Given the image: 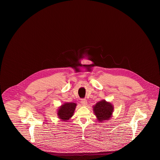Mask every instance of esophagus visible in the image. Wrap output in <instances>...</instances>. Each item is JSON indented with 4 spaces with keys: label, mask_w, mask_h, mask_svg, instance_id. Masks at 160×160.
<instances>
[{
    "label": "esophagus",
    "mask_w": 160,
    "mask_h": 160,
    "mask_svg": "<svg viewBox=\"0 0 160 160\" xmlns=\"http://www.w3.org/2000/svg\"><path fill=\"white\" fill-rule=\"evenodd\" d=\"M81 102H82V104L83 105V106H85V105H86L87 104V100L86 99H81Z\"/></svg>",
    "instance_id": "1"
}]
</instances>
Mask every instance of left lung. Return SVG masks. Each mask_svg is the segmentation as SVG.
<instances>
[{"instance_id": "obj_1", "label": "left lung", "mask_w": 160, "mask_h": 160, "mask_svg": "<svg viewBox=\"0 0 160 160\" xmlns=\"http://www.w3.org/2000/svg\"><path fill=\"white\" fill-rule=\"evenodd\" d=\"M113 110V107L110 102L102 100L93 106V111L99 122L110 118Z\"/></svg>"}]
</instances>
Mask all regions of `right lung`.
Listing matches in <instances>:
<instances>
[{
    "label": "right lung",
    "instance_id": "1",
    "mask_svg": "<svg viewBox=\"0 0 160 160\" xmlns=\"http://www.w3.org/2000/svg\"><path fill=\"white\" fill-rule=\"evenodd\" d=\"M76 105L74 102H67L60 107L58 113L59 119L64 121L69 119L74 114Z\"/></svg>",
    "mask_w": 160,
    "mask_h": 160
}]
</instances>
